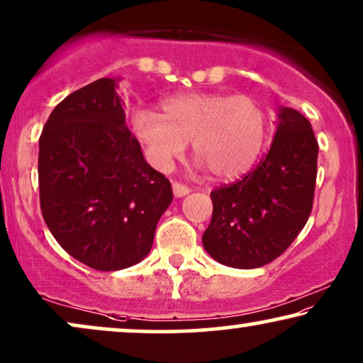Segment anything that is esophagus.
<instances>
[{"label": "esophagus", "instance_id": "34e87169", "mask_svg": "<svg viewBox=\"0 0 363 363\" xmlns=\"http://www.w3.org/2000/svg\"><path fill=\"white\" fill-rule=\"evenodd\" d=\"M172 188H173V195H175L177 198H183V196H186L188 193H190V188L182 185V183H177V182L173 183Z\"/></svg>", "mask_w": 363, "mask_h": 363}]
</instances>
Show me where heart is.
I'll list each match as a JSON object with an SVG mask.
<instances>
[{
  "instance_id": "1",
  "label": "heart",
  "mask_w": 363,
  "mask_h": 363,
  "mask_svg": "<svg viewBox=\"0 0 363 363\" xmlns=\"http://www.w3.org/2000/svg\"><path fill=\"white\" fill-rule=\"evenodd\" d=\"M162 113L138 108L130 118L153 167L168 170L193 140L213 177L233 180L250 170L264 147L267 116L256 99L221 92H183L163 99Z\"/></svg>"
}]
</instances>
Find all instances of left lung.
Returning <instances> with one entry per match:
<instances>
[{
  "mask_svg": "<svg viewBox=\"0 0 363 363\" xmlns=\"http://www.w3.org/2000/svg\"><path fill=\"white\" fill-rule=\"evenodd\" d=\"M319 145L311 122L291 107H277L267 155L236 183L211 191L213 216L203 247L236 269L274 261L306 226L312 211Z\"/></svg>",
  "mask_w": 363,
  "mask_h": 363,
  "instance_id": "obj_1",
  "label": "left lung"
}]
</instances>
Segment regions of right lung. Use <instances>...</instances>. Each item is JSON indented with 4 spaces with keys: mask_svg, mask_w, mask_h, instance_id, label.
Here are the masks:
<instances>
[{
    "mask_svg": "<svg viewBox=\"0 0 363 363\" xmlns=\"http://www.w3.org/2000/svg\"><path fill=\"white\" fill-rule=\"evenodd\" d=\"M118 81L102 77L69 94L39 138L44 221L64 251L99 271L147 257L173 200L170 182L125 125Z\"/></svg>",
    "mask_w": 363,
    "mask_h": 363,
    "instance_id": "add662e5",
    "label": "right lung"
}]
</instances>
